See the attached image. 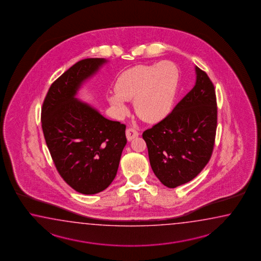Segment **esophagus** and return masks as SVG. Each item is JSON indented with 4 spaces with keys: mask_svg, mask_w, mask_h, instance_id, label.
I'll use <instances>...</instances> for the list:
<instances>
[{
    "mask_svg": "<svg viewBox=\"0 0 261 261\" xmlns=\"http://www.w3.org/2000/svg\"><path fill=\"white\" fill-rule=\"evenodd\" d=\"M126 135H127V139L128 141H132L133 138L137 137L139 135L138 130L136 128H128L126 130Z\"/></svg>",
    "mask_w": 261,
    "mask_h": 261,
    "instance_id": "obj_1",
    "label": "esophagus"
}]
</instances>
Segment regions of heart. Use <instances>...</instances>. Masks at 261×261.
Segmentation results:
<instances>
[{"label": "heart", "instance_id": "obj_1", "mask_svg": "<svg viewBox=\"0 0 261 261\" xmlns=\"http://www.w3.org/2000/svg\"><path fill=\"white\" fill-rule=\"evenodd\" d=\"M179 72L169 61L152 65H137L121 72L115 83V92L107 100L118 115L128 109L125 100H133L140 118L158 122L170 113L177 90Z\"/></svg>", "mask_w": 261, "mask_h": 261}]
</instances>
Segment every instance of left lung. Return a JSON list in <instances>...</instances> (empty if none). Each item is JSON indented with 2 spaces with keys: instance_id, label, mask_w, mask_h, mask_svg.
<instances>
[{
  "instance_id": "1",
  "label": "left lung",
  "mask_w": 261,
  "mask_h": 261,
  "mask_svg": "<svg viewBox=\"0 0 261 261\" xmlns=\"http://www.w3.org/2000/svg\"><path fill=\"white\" fill-rule=\"evenodd\" d=\"M194 88L165 118L144 130L150 165L170 189L188 183L211 159L217 126L215 86L196 66Z\"/></svg>"
}]
</instances>
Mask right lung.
<instances>
[{
    "label": "right lung",
    "instance_id": "add662e5",
    "mask_svg": "<svg viewBox=\"0 0 261 261\" xmlns=\"http://www.w3.org/2000/svg\"><path fill=\"white\" fill-rule=\"evenodd\" d=\"M105 59L79 61L50 86L41 121L44 140L56 169L72 189L82 194L109 187L127 144L126 125L102 117L74 96Z\"/></svg>",
    "mask_w": 261,
    "mask_h": 261
}]
</instances>
